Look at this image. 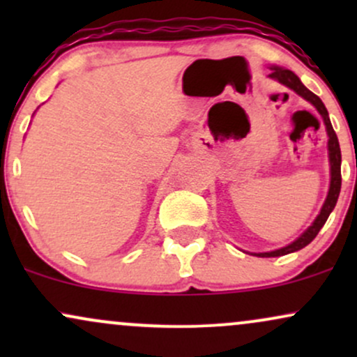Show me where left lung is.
<instances>
[{
    "label": "left lung",
    "mask_w": 357,
    "mask_h": 357,
    "mask_svg": "<svg viewBox=\"0 0 357 357\" xmlns=\"http://www.w3.org/2000/svg\"><path fill=\"white\" fill-rule=\"evenodd\" d=\"M270 70H272L268 73L270 79L277 80L278 84L285 85L287 89L294 90V92H296L297 96H301L302 99L310 102V104L315 107V110L321 114L324 126H326V132H327V154H329L331 181H329V191H327L326 202H324L319 215L315 216L314 223L310 225V227L307 228V230L302 233L298 238L294 240L292 243L287 245V247L272 250V252L252 253V255H257V257H280V255L294 253V252H297V250H302L304 247H307V245H309L310 241L317 236V233L321 231V228L324 227V225H326L327 218H329V215L334 210L335 203H337L339 192H341V147H339L337 136H335L333 124H331L329 112H327L326 105H324V102L319 99L314 92H310V90L307 89L304 84H302L301 79H298V77L292 70H289V68H284V67H277V65H272V67H270Z\"/></svg>",
    "instance_id": "left-lung-1"
}]
</instances>
